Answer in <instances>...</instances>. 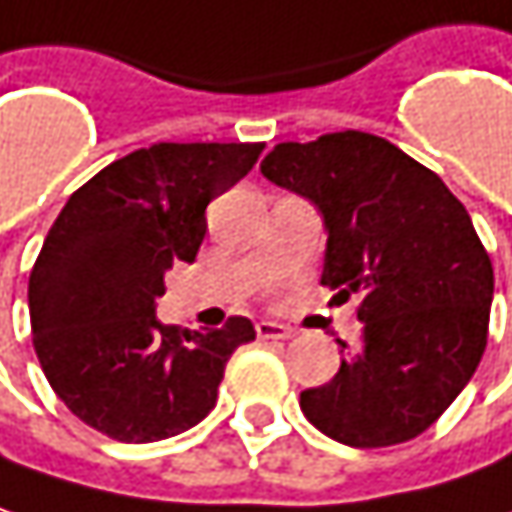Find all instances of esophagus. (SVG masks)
Segmentation results:
<instances>
[{"instance_id": "obj_1", "label": "esophagus", "mask_w": 512, "mask_h": 512, "mask_svg": "<svg viewBox=\"0 0 512 512\" xmlns=\"http://www.w3.org/2000/svg\"><path fill=\"white\" fill-rule=\"evenodd\" d=\"M255 331L260 340H290L293 337V328L278 325V322H257Z\"/></svg>"}]
</instances>
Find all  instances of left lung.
I'll use <instances>...</instances> for the list:
<instances>
[{
	"label": "left lung",
	"instance_id": "left-lung-1",
	"mask_svg": "<svg viewBox=\"0 0 512 512\" xmlns=\"http://www.w3.org/2000/svg\"><path fill=\"white\" fill-rule=\"evenodd\" d=\"M260 172L322 210V287L337 302L360 296V346L304 390L307 422L354 448L425 434L487 349L495 278L466 208L437 172L366 131L278 143Z\"/></svg>",
	"mask_w": 512,
	"mask_h": 512
}]
</instances>
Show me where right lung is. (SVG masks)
<instances>
[{
	"instance_id": "right-lung-1",
	"label": "right lung",
	"mask_w": 512,
	"mask_h": 512,
	"mask_svg": "<svg viewBox=\"0 0 512 512\" xmlns=\"http://www.w3.org/2000/svg\"><path fill=\"white\" fill-rule=\"evenodd\" d=\"M263 143H155L108 163L49 228L28 278L31 340L72 413L119 442H158L199 425L225 363L255 340L246 316L178 331L155 316L172 263H193L208 205Z\"/></svg>"
}]
</instances>
